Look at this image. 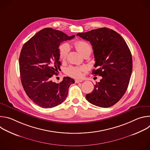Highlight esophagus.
Instances as JSON below:
<instances>
[{
    "label": "esophagus",
    "mask_w": 150,
    "mask_h": 150,
    "mask_svg": "<svg viewBox=\"0 0 150 150\" xmlns=\"http://www.w3.org/2000/svg\"><path fill=\"white\" fill-rule=\"evenodd\" d=\"M75 83H79V82H82V80H80V79H76L75 81Z\"/></svg>",
    "instance_id": "1"
}]
</instances>
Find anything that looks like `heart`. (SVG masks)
Instances as JSON below:
<instances>
[{"label":"heart","instance_id":"obj_1","mask_svg":"<svg viewBox=\"0 0 150 150\" xmlns=\"http://www.w3.org/2000/svg\"><path fill=\"white\" fill-rule=\"evenodd\" d=\"M76 49L83 56L85 54L90 55L92 52V46L88 42L83 40H78L74 42ZM59 57L61 60H65L68 57L69 52V46L68 44L62 43L59 47ZM86 70L84 67H73L71 66L66 69V73L74 78H79L82 76V72Z\"/></svg>","mask_w":150,"mask_h":150}]
</instances>
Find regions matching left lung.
<instances>
[{
    "instance_id": "obj_1",
    "label": "left lung",
    "mask_w": 150,
    "mask_h": 150,
    "mask_svg": "<svg viewBox=\"0 0 150 150\" xmlns=\"http://www.w3.org/2000/svg\"><path fill=\"white\" fill-rule=\"evenodd\" d=\"M76 35L91 42L94 67L97 68L92 74L102 76L85 97L96 106L109 108L121 99L129 85L132 71L131 51L123 37L110 28H98Z\"/></svg>"
}]
</instances>
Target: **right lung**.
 <instances>
[{
  "instance_id": "1",
  "label": "right lung",
  "mask_w": 150,
  "mask_h": 150,
  "mask_svg": "<svg viewBox=\"0 0 150 150\" xmlns=\"http://www.w3.org/2000/svg\"><path fill=\"white\" fill-rule=\"evenodd\" d=\"M74 37L46 28L27 41L21 49L19 64L23 87L28 97L41 108H52L60 104L67 97L71 84L75 82L68 76L59 83L51 80L61 65L59 46Z\"/></svg>"
}]
</instances>
